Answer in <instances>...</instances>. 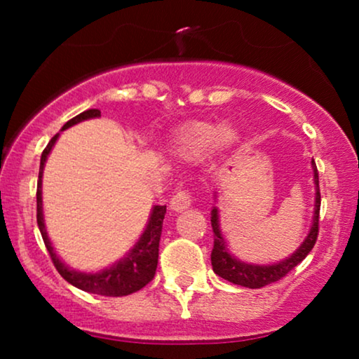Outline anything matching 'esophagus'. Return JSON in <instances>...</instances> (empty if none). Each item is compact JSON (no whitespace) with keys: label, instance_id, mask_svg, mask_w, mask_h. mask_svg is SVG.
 <instances>
[{"label":"esophagus","instance_id":"1","mask_svg":"<svg viewBox=\"0 0 359 359\" xmlns=\"http://www.w3.org/2000/svg\"><path fill=\"white\" fill-rule=\"evenodd\" d=\"M191 201H193V194H191L188 189H180V191H176L173 196H171L170 208L178 212V210L189 208Z\"/></svg>","mask_w":359,"mask_h":359}]
</instances>
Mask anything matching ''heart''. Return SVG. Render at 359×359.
<instances>
[{"mask_svg":"<svg viewBox=\"0 0 359 359\" xmlns=\"http://www.w3.org/2000/svg\"><path fill=\"white\" fill-rule=\"evenodd\" d=\"M238 140V132L233 126H215L208 121H193L181 126L175 132L173 150L183 158H199L215 145L230 147Z\"/></svg>","mask_w":359,"mask_h":359,"instance_id":"heart-1","label":"heart"}]
</instances>
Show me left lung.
<instances>
[{
    "label": "left lung",
    "mask_w": 359,
    "mask_h": 359,
    "mask_svg": "<svg viewBox=\"0 0 359 359\" xmlns=\"http://www.w3.org/2000/svg\"><path fill=\"white\" fill-rule=\"evenodd\" d=\"M313 168V181H316V214H313V224L311 229V233L304 240V243L297 248L296 253L278 264H271V266H257V264H247L235 259L232 255L229 253L225 242L222 238V233L219 230V215L217 209H212L210 212V224H212L214 230V248L210 253V262H212L214 273L219 274L220 278L227 279L232 284H238V286L250 287V289H259L268 286V284L276 283L283 279L289 271H292L304 258L311 253L313 245L317 242L318 237V214H320V188H318V171L316 161H312Z\"/></svg>",
    "instance_id": "1"
}]
</instances>
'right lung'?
<instances>
[{"instance_id":"right-lung-1","label":"right lung","mask_w":359,"mask_h":359,"mask_svg":"<svg viewBox=\"0 0 359 359\" xmlns=\"http://www.w3.org/2000/svg\"><path fill=\"white\" fill-rule=\"evenodd\" d=\"M100 109H88L81 114H78L67 122L62 127V130L68 129L73 124L78 122L91 119V117H100ZM58 139V134L52 137V140L48 142V145L43 149L41 156V168H39V181H37V225L41 230L43 243L48 250L50 259L53 266L57 268V271L60 273V276L68 281L73 286L81 289V291L91 292V294H100V296H109V297H122L129 296L132 292L140 291L142 287L147 286L155 276L156 264H158V245L161 237V227H163V219L166 212V205H155L151 210L149 225H147L145 232L142 233L139 242L135 243V247L130 250V253L126 258H122L119 263H116L114 266L109 269H104L101 273L95 274H86V273H76L73 269H68L63 264L58 257L53 252L50 240L47 237L46 225H43V215H42V171L43 165H46L47 155L50 154L53 144Z\"/></svg>"}]
</instances>
